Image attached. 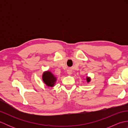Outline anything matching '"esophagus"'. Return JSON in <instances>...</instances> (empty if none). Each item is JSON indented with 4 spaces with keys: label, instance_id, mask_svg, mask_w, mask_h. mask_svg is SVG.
<instances>
[{
    "label": "esophagus",
    "instance_id": "1",
    "mask_svg": "<svg viewBox=\"0 0 128 128\" xmlns=\"http://www.w3.org/2000/svg\"><path fill=\"white\" fill-rule=\"evenodd\" d=\"M67 74L68 75H71L72 74V71L71 70H68L67 71Z\"/></svg>",
    "mask_w": 128,
    "mask_h": 128
}]
</instances>
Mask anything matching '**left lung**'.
<instances>
[{"instance_id": "obj_1", "label": "left lung", "mask_w": 128, "mask_h": 128, "mask_svg": "<svg viewBox=\"0 0 128 128\" xmlns=\"http://www.w3.org/2000/svg\"><path fill=\"white\" fill-rule=\"evenodd\" d=\"M86 81H87V82H90V81H91V78H90V77L86 76Z\"/></svg>"}]
</instances>
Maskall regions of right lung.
<instances>
[{"label":"right lung","mask_w":128,"mask_h":128,"mask_svg":"<svg viewBox=\"0 0 128 128\" xmlns=\"http://www.w3.org/2000/svg\"><path fill=\"white\" fill-rule=\"evenodd\" d=\"M42 80L48 87H53L56 81V78L50 71H46L42 74Z\"/></svg>","instance_id":"add662e5"}]
</instances>
